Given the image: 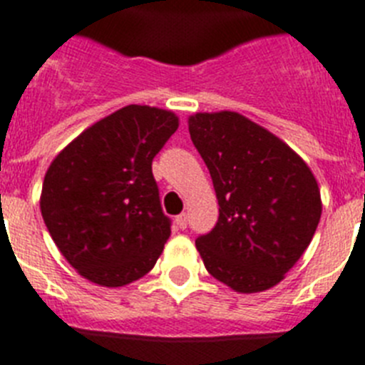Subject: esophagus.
<instances>
[{
    "label": "esophagus",
    "instance_id": "34e87169",
    "mask_svg": "<svg viewBox=\"0 0 365 365\" xmlns=\"http://www.w3.org/2000/svg\"><path fill=\"white\" fill-rule=\"evenodd\" d=\"M187 224H189V217H187L185 213H182V215H178V217H176V226H178L180 230H185Z\"/></svg>",
    "mask_w": 365,
    "mask_h": 365
}]
</instances>
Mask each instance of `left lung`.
Instances as JSON below:
<instances>
[{
	"label": "left lung",
	"mask_w": 365,
	"mask_h": 365,
	"mask_svg": "<svg viewBox=\"0 0 365 365\" xmlns=\"http://www.w3.org/2000/svg\"><path fill=\"white\" fill-rule=\"evenodd\" d=\"M189 134L218 198L217 224L196 239L205 268L237 292L268 290L314 237L322 217L314 174L288 145L240 113H196Z\"/></svg>",
	"instance_id": "obj_1"
}]
</instances>
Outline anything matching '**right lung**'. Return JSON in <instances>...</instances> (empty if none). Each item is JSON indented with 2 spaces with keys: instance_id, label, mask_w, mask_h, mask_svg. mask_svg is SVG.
Listing matches in <instances>:
<instances>
[{
  "instance_id": "1",
  "label": "right lung",
  "mask_w": 365,
  "mask_h": 365,
  "mask_svg": "<svg viewBox=\"0 0 365 365\" xmlns=\"http://www.w3.org/2000/svg\"><path fill=\"white\" fill-rule=\"evenodd\" d=\"M178 128L173 112L130 106L104 117L53 160L40 209L69 264L123 287L154 268L170 237L152 160Z\"/></svg>"
}]
</instances>
